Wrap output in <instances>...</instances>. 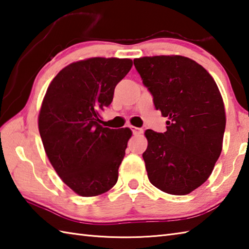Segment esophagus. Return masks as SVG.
Instances as JSON below:
<instances>
[{"instance_id":"esophagus-1","label":"esophagus","mask_w":249,"mask_h":249,"mask_svg":"<svg viewBox=\"0 0 249 249\" xmlns=\"http://www.w3.org/2000/svg\"><path fill=\"white\" fill-rule=\"evenodd\" d=\"M131 130H132V132H133L134 135H140L143 133V129L136 128V126H131Z\"/></svg>"}]
</instances>
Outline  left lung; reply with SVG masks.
Here are the masks:
<instances>
[{"mask_svg": "<svg viewBox=\"0 0 249 249\" xmlns=\"http://www.w3.org/2000/svg\"><path fill=\"white\" fill-rule=\"evenodd\" d=\"M133 61L156 109L169 118L164 133L145 132L148 179L166 194L188 195L207 180L221 154L226 113L219 89L189 58L155 55Z\"/></svg>", "mask_w": 249, "mask_h": 249, "instance_id": "obj_1", "label": "left lung"}]
</instances>
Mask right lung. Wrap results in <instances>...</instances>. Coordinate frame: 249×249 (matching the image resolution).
<instances>
[{
    "label": "right lung",
    "instance_id": "add662e5",
    "mask_svg": "<svg viewBox=\"0 0 249 249\" xmlns=\"http://www.w3.org/2000/svg\"><path fill=\"white\" fill-rule=\"evenodd\" d=\"M132 68V60L90 58L71 63L53 79L38 115V130L54 171L82 196L113 188L132 132L103 128L99 113Z\"/></svg>",
    "mask_w": 249,
    "mask_h": 249
}]
</instances>
